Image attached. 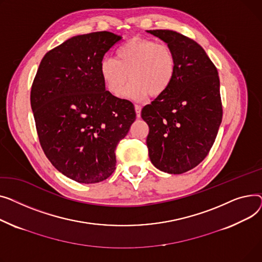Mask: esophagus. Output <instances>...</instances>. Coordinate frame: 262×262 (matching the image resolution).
<instances>
[{
  "mask_svg": "<svg viewBox=\"0 0 262 262\" xmlns=\"http://www.w3.org/2000/svg\"><path fill=\"white\" fill-rule=\"evenodd\" d=\"M135 112H136V116L140 118L141 117V112H142V106L140 104H135Z\"/></svg>",
  "mask_w": 262,
  "mask_h": 262,
  "instance_id": "obj_1",
  "label": "esophagus"
}]
</instances>
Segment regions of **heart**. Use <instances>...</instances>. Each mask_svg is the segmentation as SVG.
Here are the masks:
<instances>
[{
  "label": "heart",
  "mask_w": 262,
  "mask_h": 262,
  "mask_svg": "<svg viewBox=\"0 0 262 262\" xmlns=\"http://www.w3.org/2000/svg\"><path fill=\"white\" fill-rule=\"evenodd\" d=\"M176 72V55L168 45L141 38L127 41L117 50L116 59L103 58L99 64L100 76L111 94L118 96L128 80L132 81L122 96L133 101L164 95Z\"/></svg>",
  "instance_id": "heart-1"
}]
</instances>
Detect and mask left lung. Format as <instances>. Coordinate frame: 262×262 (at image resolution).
<instances>
[{
  "label": "left lung",
  "instance_id": "8db88e82",
  "mask_svg": "<svg viewBox=\"0 0 262 262\" xmlns=\"http://www.w3.org/2000/svg\"><path fill=\"white\" fill-rule=\"evenodd\" d=\"M170 48L177 72L166 93L142 110L149 126L151 163L161 171L181 174L201 163L222 121L218 71L201 45L173 30H146Z\"/></svg>",
  "mask_w": 262,
  "mask_h": 262
}]
</instances>
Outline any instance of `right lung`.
Segmentation results:
<instances>
[{"instance_id": "right-lung-1", "label": "right lung", "mask_w": 262, "mask_h": 262, "mask_svg": "<svg viewBox=\"0 0 262 262\" xmlns=\"http://www.w3.org/2000/svg\"><path fill=\"white\" fill-rule=\"evenodd\" d=\"M121 40L110 32L72 37L46 53L30 92L41 147L59 172L94 184L115 170V149L136 118L131 101L105 91L104 54Z\"/></svg>"}]
</instances>
